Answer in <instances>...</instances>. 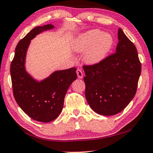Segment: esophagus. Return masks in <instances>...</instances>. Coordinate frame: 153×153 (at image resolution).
I'll use <instances>...</instances> for the list:
<instances>
[{"instance_id": "esophagus-1", "label": "esophagus", "mask_w": 153, "mask_h": 153, "mask_svg": "<svg viewBox=\"0 0 153 153\" xmlns=\"http://www.w3.org/2000/svg\"><path fill=\"white\" fill-rule=\"evenodd\" d=\"M76 73L77 75V77H78L79 79H82V77H83V73H82V71L81 69H77L76 71Z\"/></svg>"}]
</instances>
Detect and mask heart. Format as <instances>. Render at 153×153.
<instances>
[{"instance_id":"b5f03b06","label":"heart","mask_w":153,"mask_h":153,"mask_svg":"<svg viewBox=\"0 0 153 153\" xmlns=\"http://www.w3.org/2000/svg\"><path fill=\"white\" fill-rule=\"evenodd\" d=\"M114 45L110 34L103 33L99 29H93L79 35L73 42V48L77 52L84 53V59L89 65H97L107 57Z\"/></svg>"}]
</instances>
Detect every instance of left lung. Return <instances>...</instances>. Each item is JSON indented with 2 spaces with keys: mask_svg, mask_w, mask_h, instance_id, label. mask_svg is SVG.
Wrapping results in <instances>:
<instances>
[{
  "mask_svg": "<svg viewBox=\"0 0 153 153\" xmlns=\"http://www.w3.org/2000/svg\"><path fill=\"white\" fill-rule=\"evenodd\" d=\"M116 52L97 65H84L85 97L92 110L112 116L127 107L136 93L141 62L135 45L121 28Z\"/></svg>",
  "mask_w": 153,
  "mask_h": 153,
  "instance_id": "obj_1",
  "label": "left lung"
}]
</instances>
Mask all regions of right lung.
Returning a JSON list of instances; mask_svg holds the SVG:
<instances>
[{"mask_svg": "<svg viewBox=\"0 0 153 153\" xmlns=\"http://www.w3.org/2000/svg\"><path fill=\"white\" fill-rule=\"evenodd\" d=\"M54 27L47 24L31 30L17 45L10 68L17 103L29 117L42 123L51 122L59 116L67 90L77 78L76 67L54 71L41 82L33 79L26 71V54L30 41L38 34Z\"/></svg>", "mask_w": 153, "mask_h": 153, "instance_id": "obj_1", "label": "right lung"}]
</instances>
